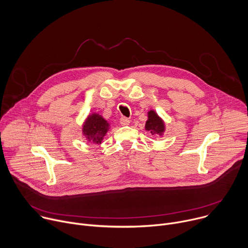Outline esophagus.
<instances>
[{"label": "esophagus", "instance_id": "34e87169", "mask_svg": "<svg viewBox=\"0 0 248 248\" xmlns=\"http://www.w3.org/2000/svg\"><path fill=\"white\" fill-rule=\"evenodd\" d=\"M120 123H121V124L122 125H128L129 124H130V121L128 120V119H126V118H121V120H120Z\"/></svg>", "mask_w": 248, "mask_h": 248}]
</instances>
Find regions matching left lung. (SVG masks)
Returning <instances> with one entry per match:
<instances>
[{"label":"left lung","mask_w":248,"mask_h":248,"mask_svg":"<svg viewBox=\"0 0 248 248\" xmlns=\"http://www.w3.org/2000/svg\"><path fill=\"white\" fill-rule=\"evenodd\" d=\"M145 129L149 131L152 135L154 134L163 135L165 131V124L163 120L153 110H150L148 112V120L145 124Z\"/></svg>","instance_id":"1"}]
</instances>
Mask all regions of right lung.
I'll use <instances>...</instances> for the list:
<instances>
[{"label": "right lung", "instance_id": "obj_1", "mask_svg": "<svg viewBox=\"0 0 248 248\" xmlns=\"http://www.w3.org/2000/svg\"><path fill=\"white\" fill-rule=\"evenodd\" d=\"M110 128V124L99 114H91L85 120L82 126V133L86 140L94 144H101L106 133Z\"/></svg>", "mask_w": 248, "mask_h": 248}]
</instances>
